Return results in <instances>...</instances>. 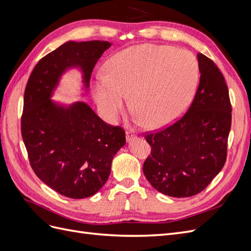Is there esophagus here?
Returning a JSON list of instances; mask_svg holds the SVG:
<instances>
[{"mask_svg": "<svg viewBox=\"0 0 251 251\" xmlns=\"http://www.w3.org/2000/svg\"><path fill=\"white\" fill-rule=\"evenodd\" d=\"M126 141H128V142L136 138V134H135L133 128H127L126 133Z\"/></svg>", "mask_w": 251, "mask_h": 251, "instance_id": "34e87169", "label": "esophagus"}]
</instances>
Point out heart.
<instances>
[{
  "label": "heart",
  "mask_w": 251,
  "mask_h": 251,
  "mask_svg": "<svg viewBox=\"0 0 251 251\" xmlns=\"http://www.w3.org/2000/svg\"><path fill=\"white\" fill-rule=\"evenodd\" d=\"M199 65L191 52L169 46L141 45L121 51L97 78L94 95L104 115L116 118L128 95L134 110L151 127L169 125L191 102Z\"/></svg>",
  "instance_id": "obj_1"
}]
</instances>
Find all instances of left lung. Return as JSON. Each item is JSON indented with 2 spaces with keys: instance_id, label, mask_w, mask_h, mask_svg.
<instances>
[{
  "instance_id": "1",
  "label": "left lung",
  "mask_w": 251,
  "mask_h": 251,
  "mask_svg": "<svg viewBox=\"0 0 251 251\" xmlns=\"http://www.w3.org/2000/svg\"><path fill=\"white\" fill-rule=\"evenodd\" d=\"M199 87L186 113L170 126L144 135L151 147L143 174L159 193L186 198L201 193L222 170L231 126L223 74L198 53Z\"/></svg>"
}]
</instances>
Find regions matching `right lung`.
I'll return each instance as SVG.
<instances>
[{
    "label": "right lung",
    "mask_w": 251,
    "mask_h": 251,
    "mask_svg": "<svg viewBox=\"0 0 251 251\" xmlns=\"http://www.w3.org/2000/svg\"><path fill=\"white\" fill-rule=\"evenodd\" d=\"M110 46L101 41L65 43L40 59L25 89L21 132L30 165L45 184L68 198H87L104 185L126 132L104 123L85 102L66 108L50 97L71 67L80 68L88 88L95 64Z\"/></svg>",
    "instance_id": "obj_1"
}]
</instances>
